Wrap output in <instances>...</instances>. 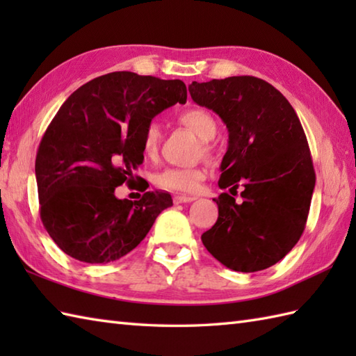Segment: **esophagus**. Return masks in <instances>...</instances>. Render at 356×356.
I'll use <instances>...</instances> for the list:
<instances>
[{
  "mask_svg": "<svg viewBox=\"0 0 356 356\" xmlns=\"http://www.w3.org/2000/svg\"><path fill=\"white\" fill-rule=\"evenodd\" d=\"M194 200L195 197H193V195H174V203L176 205H179V203H190Z\"/></svg>",
  "mask_w": 356,
  "mask_h": 356,
  "instance_id": "1",
  "label": "esophagus"
}]
</instances>
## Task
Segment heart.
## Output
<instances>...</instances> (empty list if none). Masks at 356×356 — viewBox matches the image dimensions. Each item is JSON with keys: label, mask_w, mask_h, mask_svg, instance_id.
I'll list each match as a JSON object with an SVG mask.
<instances>
[{"label": "heart", "mask_w": 356, "mask_h": 356, "mask_svg": "<svg viewBox=\"0 0 356 356\" xmlns=\"http://www.w3.org/2000/svg\"><path fill=\"white\" fill-rule=\"evenodd\" d=\"M177 122L203 140V153H211V147L207 140L214 138L217 131V122L209 111L199 107L186 108L177 116ZM162 140V125L157 120H151V122L147 124L142 134V153L149 159L156 157L159 149H161ZM203 179H205V171L202 168H176V166H171V168H165L163 171L156 174L154 184L166 191L193 194L199 190Z\"/></svg>", "instance_id": "obj_1"}]
</instances>
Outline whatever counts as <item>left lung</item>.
Masks as SVG:
<instances>
[{
  "instance_id": "left-lung-1",
  "label": "left lung",
  "mask_w": 356,
  "mask_h": 356,
  "mask_svg": "<svg viewBox=\"0 0 356 356\" xmlns=\"http://www.w3.org/2000/svg\"><path fill=\"white\" fill-rule=\"evenodd\" d=\"M193 101L217 113L229 133L214 202L218 218L202 234L208 252L238 272L270 268L305 231L315 171L303 127L289 101L269 82L231 76L188 87Z\"/></svg>"
}]
</instances>
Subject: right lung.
Wrapping results in <instances>:
<instances>
[{"instance_id":"1","label":"right lung","mask_w":356,"mask_h":356,"mask_svg":"<svg viewBox=\"0 0 356 356\" xmlns=\"http://www.w3.org/2000/svg\"><path fill=\"white\" fill-rule=\"evenodd\" d=\"M177 102H186L180 79L115 72L61 105L38 148L35 174L42 225L67 255L90 264L116 261L172 205L168 193L147 191L131 202L115 190L130 184L143 162L147 124Z\"/></svg>"}]
</instances>
